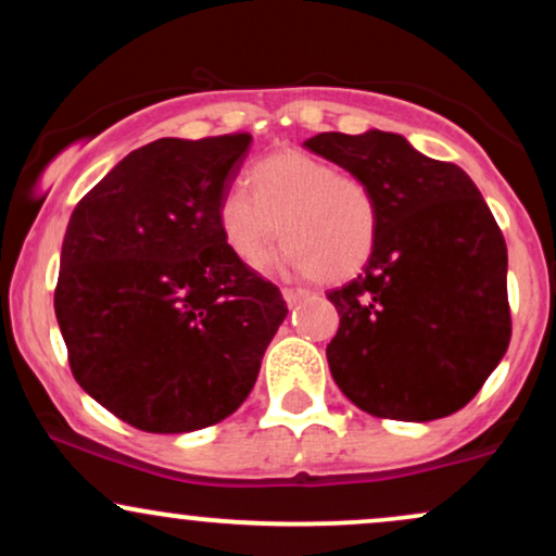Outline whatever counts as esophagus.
Segmentation results:
<instances>
[{"label": "esophagus", "mask_w": 556, "mask_h": 556, "mask_svg": "<svg viewBox=\"0 0 556 556\" xmlns=\"http://www.w3.org/2000/svg\"><path fill=\"white\" fill-rule=\"evenodd\" d=\"M282 295H285V300H287V305H298L300 300L308 298L311 292H308V290H303V287H285Z\"/></svg>", "instance_id": "34e87169"}]
</instances>
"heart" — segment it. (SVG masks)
<instances>
[{"instance_id":"obj_1","label":"heart","mask_w":556,"mask_h":556,"mask_svg":"<svg viewBox=\"0 0 556 556\" xmlns=\"http://www.w3.org/2000/svg\"><path fill=\"white\" fill-rule=\"evenodd\" d=\"M245 187L219 201V229L242 264H256L277 238V264L342 282L374 256L379 240V198L358 175L340 172L324 159L282 151L253 162Z\"/></svg>"}]
</instances>
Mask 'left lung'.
<instances>
[{
    "instance_id": "1",
    "label": "left lung",
    "mask_w": 556,
    "mask_h": 556,
    "mask_svg": "<svg viewBox=\"0 0 556 556\" xmlns=\"http://www.w3.org/2000/svg\"><path fill=\"white\" fill-rule=\"evenodd\" d=\"M305 149L371 185L379 240L353 282L329 292L340 329L327 361L344 397L376 418L452 416L507 353V245L452 162L402 136L318 132Z\"/></svg>"
}]
</instances>
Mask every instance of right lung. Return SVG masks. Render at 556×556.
<instances>
[{"label": "right lung", "mask_w": 556, "mask_h": 556, "mask_svg": "<svg viewBox=\"0 0 556 556\" xmlns=\"http://www.w3.org/2000/svg\"><path fill=\"white\" fill-rule=\"evenodd\" d=\"M248 146V132L159 138L70 216L54 290L70 371L140 431L232 416L287 316L279 287L232 256L216 216Z\"/></svg>", "instance_id": "right-lung-1"}]
</instances>
